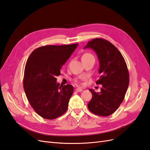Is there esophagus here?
Here are the masks:
<instances>
[{
	"instance_id": "1",
	"label": "esophagus",
	"mask_w": 150,
	"mask_h": 150,
	"mask_svg": "<svg viewBox=\"0 0 150 150\" xmlns=\"http://www.w3.org/2000/svg\"><path fill=\"white\" fill-rule=\"evenodd\" d=\"M76 91L77 92H81V91H83V89L81 88H76Z\"/></svg>"
}]
</instances>
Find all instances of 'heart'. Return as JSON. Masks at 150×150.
<instances>
[{
  "label": "heart",
  "mask_w": 150,
  "mask_h": 150,
  "mask_svg": "<svg viewBox=\"0 0 150 150\" xmlns=\"http://www.w3.org/2000/svg\"><path fill=\"white\" fill-rule=\"evenodd\" d=\"M94 57L91 54H90V53H86V54H84V55L83 56V57ZM75 81L76 82H77V80H75Z\"/></svg>",
  "instance_id": "obj_1"
}]
</instances>
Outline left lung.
I'll use <instances>...</instances> for the list:
<instances>
[{
  "instance_id": "1",
  "label": "left lung",
  "mask_w": 150,
  "mask_h": 150,
  "mask_svg": "<svg viewBox=\"0 0 150 150\" xmlns=\"http://www.w3.org/2000/svg\"><path fill=\"white\" fill-rule=\"evenodd\" d=\"M84 48L92 49L97 54L101 76L96 84H102L100 93L89 89L93 96L88 108L95 115L108 116L116 111L125 99L129 81L128 67L119 50L107 40L93 39Z\"/></svg>"
}]
</instances>
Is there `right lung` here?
I'll return each instance as SVG.
<instances>
[{
	"label": "right lung",
	"mask_w": 150,
	"mask_h": 150,
	"mask_svg": "<svg viewBox=\"0 0 150 150\" xmlns=\"http://www.w3.org/2000/svg\"><path fill=\"white\" fill-rule=\"evenodd\" d=\"M78 44L49 45L35 49L25 66L24 89L30 106L38 115L54 120L66 112L73 93L71 84L60 86L56 77Z\"/></svg>",
	"instance_id": "1"
}]
</instances>
